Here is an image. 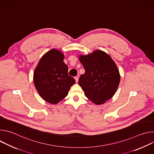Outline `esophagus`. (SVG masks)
Listing matches in <instances>:
<instances>
[{"label":"esophagus","instance_id":"34e87169","mask_svg":"<svg viewBox=\"0 0 154 154\" xmlns=\"http://www.w3.org/2000/svg\"><path fill=\"white\" fill-rule=\"evenodd\" d=\"M74 79H75V82H78V81H79V77H78V76H76V77H74Z\"/></svg>","mask_w":154,"mask_h":154}]
</instances>
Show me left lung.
<instances>
[{
  "label": "left lung",
  "instance_id": "8db88e82",
  "mask_svg": "<svg viewBox=\"0 0 154 154\" xmlns=\"http://www.w3.org/2000/svg\"><path fill=\"white\" fill-rule=\"evenodd\" d=\"M79 60L85 72L80 75L79 85L85 96L97 105L110 99L118 89L121 79L111 57L103 51H96L90 55H81Z\"/></svg>",
  "mask_w": 154,
  "mask_h": 154
}]
</instances>
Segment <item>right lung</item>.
Masks as SVG:
<instances>
[{"instance_id":"right-lung-1","label":"right lung","mask_w":154,"mask_h":154,"mask_svg":"<svg viewBox=\"0 0 154 154\" xmlns=\"http://www.w3.org/2000/svg\"><path fill=\"white\" fill-rule=\"evenodd\" d=\"M63 54L52 49L39 60L33 74V82L41 97L46 102L56 104L68 94L75 79L68 75V68Z\"/></svg>"}]
</instances>
